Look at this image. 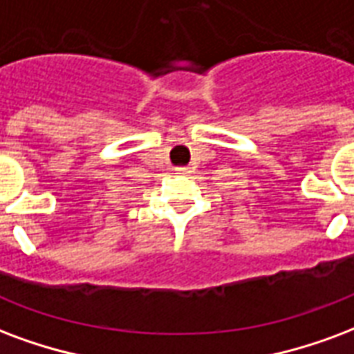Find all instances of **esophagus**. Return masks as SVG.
Returning a JSON list of instances; mask_svg holds the SVG:
<instances>
[{"label":"esophagus","instance_id":"esophagus-1","mask_svg":"<svg viewBox=\"0 0 354 354\" xmlns=\"http://www.w3.org/2000/svg\"><path fill=\"white\" fill-rule=\"evenodd\" d=\"M174 172H176V174H180V176H185V174H189L191 170H189V167H176V169H174Z\"/></svg>","mask_w":354,"mask_h":354}]
</instances>
